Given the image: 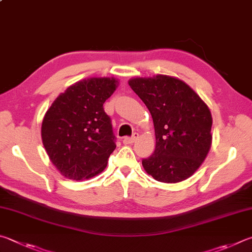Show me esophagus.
<instances>
[{
	"label": "esophagus",
	"instance_id": "1",
	"mask_svg": "<svg viewBox=\"0 0 252 252\" xmlns=\"http://www.w3.org/2000/svg\"><path fill=\"white\" fill-rule=\"evenodd\" d=\"M138 138V134L137 133H135L133 136H131V137H125L123 139V143L125 144V145H130V144H133V143H135L136 142V139Z\"/></svg>",
	"mask_w": 252,
	"mask_h": 252
}]
</instances>
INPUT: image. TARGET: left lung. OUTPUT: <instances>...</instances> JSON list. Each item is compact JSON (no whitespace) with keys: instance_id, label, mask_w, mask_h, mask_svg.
<instances>
[{"instance_id":"obj_1","label":"left lung","mask_w":252,"mask_h":252,"mask_svg":"<svg viewBox=\"0 0 252 252\" xmlns=\"http://www.w3.org/2000/svg\"><path fill=\"white\" fill-rule=\"evenodd\" d=\"M152 114L156 148L143 159L148 175L160 183L187 179L199 168L211 146V118L208 106L186 83L157 75L128 82Z\"/></svg>"}]
</instances>
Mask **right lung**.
<instances>
[{"instance_id":"obj_1","label":"right lung","mask_w":252,"mask_h":252,"mask_svg":"<svg viewBox=\"0 0 252 252\" xmlns=\"http://www.w3.org/2000/svg\"><path fill=\"white\" fill-rule=\"evenodd\" d=\"M114 77L83 79L57 97L44 116L42 140L60 173L73 180L100 174L116 148L103 105L117 88Z\"/></svg>"}]
</instances>
